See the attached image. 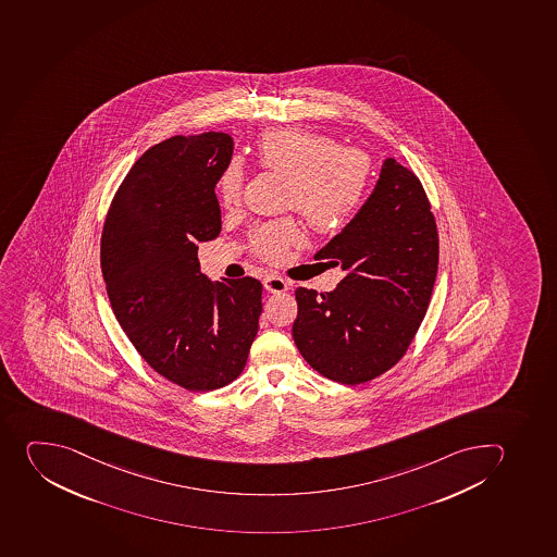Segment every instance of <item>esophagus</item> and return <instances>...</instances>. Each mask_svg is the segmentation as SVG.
Instances as JSON below:
<instances>
[{"label":"esophagus","mask_w":557,"mask_h":557,"mask_svg":"<svg viewBox=\"0 0 557 557\" xmlns=\"http://www.w3.org/2000/svg\"><path fill=\"white\" fill-rule=\"evenodd\" d=\"M263 286H265V290L271 292V294H281V292H286L290 288V283L283 280V277L276 276V274H272V276H267L265 280H263Z\"/></svg>","instance_id":"1"}]
</instances>
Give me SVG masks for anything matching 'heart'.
I'll use <instances>...</instances> for the list:
<instances>
[{"label":"heart","instance_id":"b5f03b06","mask_svg":"<svg viewBox=\"0 0 557 557\" xmlns=\"http://www.w3.org/2000/svg\"><path fill=\"white\" fill-rule=\"evenodd\" d=\"M256 158L263 169L286 175L285 202L296 208L315 231L341 230L349 222L368 191L371 164L357 148L337 147L324 134L305 128H277L258 139ZM222 205L240 202L244 172L236 163L225 166L219 180ZM299 238L290 219L256 230L255 249L267 260H280L286 247Z\"/></svg>","mask_w":557,"mask_h":557}]
</instances>
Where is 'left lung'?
I'll return each instance as SVG.
<instances>
[{
    "instance_id": "1",
    "label": "left lung",
    "mask_w": 557,
    "mask_h": 557,
    "mask_svg": "<svg viewBox=\"0 0 557 557\" xmlns=\"http://www.w3.org/2000/svg\"><path fill=\"white\" fill-rule=\"evenodd\" d=\"M315 260L344 277L324 294L297 288L294 343L322 376L369 382L404 357L434 290L440 240L418 177L385 159L368 200Z\"/></svg>"
}]
</instances>
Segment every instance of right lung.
<instances>
[{
	"label": "right lung",
	"mask_w": 557,
	"mask_h": 557,
	"mask_svg": "<svg viewBox=\"0 0 557 557\" xmlns=\"http://www.w3.org/2000/svg\"><path fill=\"white\" fill-rule=\"evenodd\" d=\"M233 148L225 133L153 145L103 225L100 263L120 326L153 371L188 391L240 376L258 333L260 281H211L197 258L222 230L214 186Z\"/></svg>",
	"instance_id": "obj_1"
}]
</instances>
